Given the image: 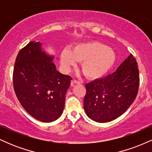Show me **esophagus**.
Returning <instances> with one entry per match:
<instances>
[{"mask_svg": "<svg viewBox=\"0 0 152 152\" xmlns=\"http://www.w3.org/2000/svg\"><path fill=\"white\" fill-rule=\"evenodd\" d=\"M80 83H81V82H80V81H77V80H74V81L71 82V86H74V84H80Z\"/></svg>", "mask_w": 152, "mask_h": 152, "instance_id": "1", "label": "esophagus"}]
</instances>
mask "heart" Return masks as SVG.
I'll list each match as a JSON object with an SVG mask.
<instances>
[{
    "instance_id": "b5f03b06",
    "label": "heart",
    "mask_w": 152,
    "mask_h": 152,
    "mask_svg": "<svg viewBox=\"0 0 152 152\" xmlns=\"http://www.w3.org/2000/svg\"><path fill=\"white\" fill-rule=\"evenodd\" d=\"M63 69L68 72L81 62V69L89 79L103 77L116 62V55L109 46L99 41H89L76 45L71 50L66 48L60 56Z\"/></svg>"
}]
</instances>
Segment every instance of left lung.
I'll return each instance as SVG.
<instances>
[{
    "instance_id": "obj_1",
    "label": "left lung",
    "mask_w": 152,
    "mask_h": 152,
    "mask_svg": "<svg viewBox=\"0 0 152 152\" xmlns=\"http://www.w3.org/2000/svg\"><path fill=\"white\" fill-rule=\"evenodd\" d=\"M139 84L137 63L130 54L113 74L86 84L83 108L87 116L99 123L116 119L134 102Z\"/></svg>"
}]
</instances>
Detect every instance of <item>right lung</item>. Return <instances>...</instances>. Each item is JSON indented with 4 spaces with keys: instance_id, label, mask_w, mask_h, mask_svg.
<instances>
[{
    "instance_id": "obj_1",
    "label": "right lung",
    "mask_w": 152,
    "mask_h": 152,
    "mask_svg": "<svg viewBox=\"0 0 152 152\" xmlns=\"http://www.w3.org/2000/svg\"><path fill=\"white\" fill-rule=\"evenodd\" d=\"M55 56L42 43L31 41L18 52L13 70V86L23 107L33 117L52 122L61 116L71 77L61 74Z\"/></svg>"
}]
</instances>
